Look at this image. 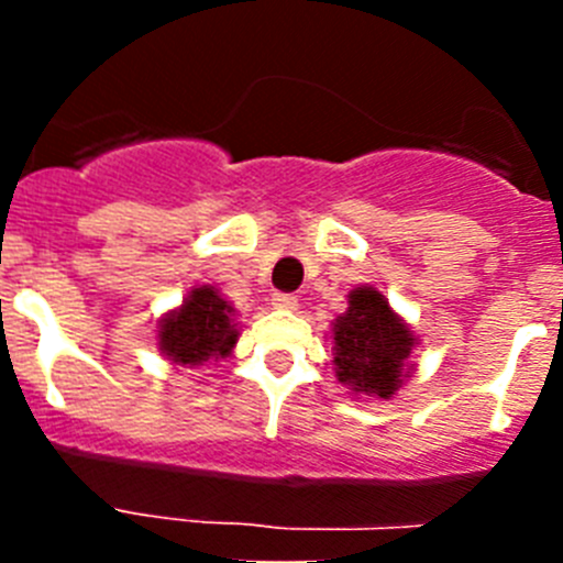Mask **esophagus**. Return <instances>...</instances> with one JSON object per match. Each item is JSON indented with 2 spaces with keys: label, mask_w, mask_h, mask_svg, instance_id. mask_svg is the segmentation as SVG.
<instances>
[{
  "label": "esophagus",
  "mask_w": 563,
  "mask_h": 563,
  "mask_svg": "<svg viewBox=\"0 0 563 563\" xmlns=\"http://www.w3.org/2000/svg\"><path fill=\"white\" fill-rule=\"evenodd\" d=\"M271 301L278 310H296L298 307V296H292V292H273Z\"/></svg>",
  "instance_id": "1"
}]
</instances>
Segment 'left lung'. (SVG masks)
<instances>
[{"label": "left lung", "instance_id": "obj_1", "mask_svg": "<svg viewBox=\"0 0 563 563\" xmlns=\"http://www.w3.org/2000/svg\"><path fill=\"white\" fill-rule=\"evenodd\" d=\"M335 375L352 391L389 400L402 383L415 335L391 312L389 298L375 287H355L350 307L335 318Z\"/></svg>", "mask_w": 563, "mask_h": 563}]
</instances>
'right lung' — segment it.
<instances>
[{
    "label": "right lung",
    "instance_id": "add662e5",
    "mask_svg": "<svg viewBox=\"0 0 563 563\" xmlns=\"http://www.w3.org/2000/svg\"><path fill=\"white\" fill-rule=\"evenodd\" d=\"M161 352L180 366H200L231 355L239 341L233 307L213 287H194L180 310L161 321Z\"/></svg>",
    "mask_w": 563,
    "mask_h": 563
}]
</instances>
